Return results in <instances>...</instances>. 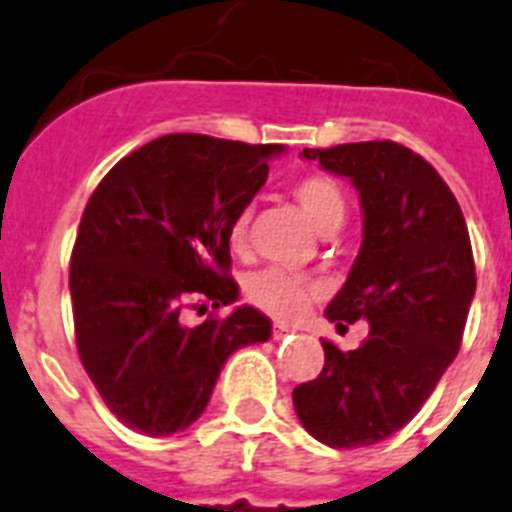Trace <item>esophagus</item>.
I'll use <instances>...</instances> for the list:
<instances>
[{"label":"esophagus","mask_w":512,"mask_h":512,"mask_svg":"<svg viewBox=\"0 0 512 512\" xmlns=\"http://www.w3.org/2000/svg\"><path fill=\"white\" fill-rule=\"evenodd\" d=\"M291 333H294V330H291L289 325H283V322H276V325H273V336L276 338H286L291 336Z\"/></svg>","instance_id":"obj_1"}]
</instances>
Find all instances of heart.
Instances as JSON below:
<instances>
[{
    "label": "heart",
    "mask_w": 512,
    "mask_h": 512,
    "mask_svg": "<svg viewBox=\"0 0 512 512\" xmlns=\"http://www.w3.org/2000/svg\"><path fill=\"white\" fill-rule=\"evenodd\" d=\"M291 195L299 203L307 221L315 226L317 234L333 236L346 223V216H349L346 197H343L341 187L333 179H328V176H304V179H299L294 184ZM249 221H252V210L249 208L239 210L234 221H231L229 242L236 252H242L247 247ZM312 291H315L312 283L276 268L260 270V273H255L247 281L249 302L255 304V307L265 309L268 315L281 317V320H291V317L299 315L307 307Z\"/></svg>",
    "instance_id": "heart-1"
}]
</instances>
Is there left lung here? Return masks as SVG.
Returning <instances> with one entry per match:
<instances>
[{
	"mask_svg": "<svg viewBox=\"0 0 512 512\" xmlns=\"http://www.w3.org/2000/svg\"><path fill=\"white\" fill-rule=\"evenodd\" d=\"M359 192L362 249L325 317L367 320L354 351L322 341L325 367L294 388L309 435L330 448H364L409 424L461 349L476 268L461 205L419 153L393 143L304 148Z\"/></svg>",
	"mask_w": 512,
	"mask_h": 512,
	"instance_id": "left-lung-1",
	"label": "left lung"
}]
</instances>
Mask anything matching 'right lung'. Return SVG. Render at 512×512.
I'll return each instance as SVG.
<instances>
[{
  "mask_svg": "<svg viewBox=\"0 0 512 512\" xmlns=\"http://www.w3.org/2000/svg\"><path fill=\"white\" fill-rule=\"evenodd\" d=\"M283 145L163 135L103 176L70 263L77 354L119 422L169 437L197 422L236 349L270 338L255 307L190 325L184 309L239 299L229 229ZM200 309H205V304Z\"/></svg>",
  "mask_w": 512,
  "mask_h": 512,
  "instance_id": "right-lung-1",
  "label": "right lung"
}]
</instances>
